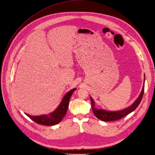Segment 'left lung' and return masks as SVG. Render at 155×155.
<instances>
[{"mask_svg":"<svg viewBox=\"0 0 155 155\" xmlns=\"http://www.w3.org/2000/svg\"><path fill=\"white\" fill-rule=\"evenodd\" d=\"M144 79H145V78H144ZM144 91V84L143 85V87H142V90L141 91L139 97L137 98V100L134 102V103L132 105V106L122 110L115 111V112H113V111H106L103 109H97L95 107H94L95 102L94 101H93L92 98L90 97L93 113H94V114L97 118L104 121H115V120L121 119L122 117L128 115V114L132 112V111H134L138 107L139 104L141 102L142 97H143Z\"/></svg>","mask_w":155,"mask_h":155,"instance_id":"8db88e82","label":"left lung"}]
</instances>
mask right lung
<instances>
[{
  "instance_id": "add662e5",
  "label": "right lung",
  "mask_w": 155,
  "mask_h": 155,
  "mask_svg": "<svg viewBox=\"0 0 155 155\" xmlns=\"http://www.w3.org/2000/svg\"><path fill=\"white\" fill-rule=\"evenodd\" d=\"M75 90L76 88H73L68 92L64 96L62 101H61L57 109L51 114H49V116L42 115L39 116H32L25 113L26 115L28 116L31 120L40 125L45 126H52L58 124L66 114L68 107H69V102L71 97Z\"/></svg>"
}]
</instances>
